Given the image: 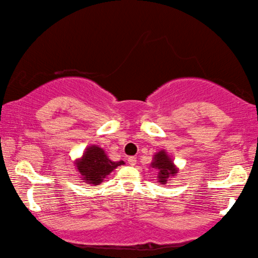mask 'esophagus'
Masks as SVG:
<instances>
[{"label": "esophagus", "instance_id": "obj_1", "mask_svg": "<svg viewBox=\"0 0 258 258\" xmlns=\"http://www.w3.org/2000/svg\"><path fill=\"white\" fill-rule=\"evenodd\" d=\"M127 161H128V164L131 165V166H134L135 164H137V157H128V159H127Z\"/></svg>", "mask_w": 258, "mask_h": 258}]
</instances>
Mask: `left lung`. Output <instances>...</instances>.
Returning a JSON list of instances; mask_svg holds the SVG:
<instances>
[{
	"instance_id": "8db88e82",
	"label": "left lung",
	"mask_w": 258,
	"mask_h": 258,
	"mask_svg": "<svg viewBox=\"0 0 258 258\" xmlns=\"http://www.w3.org/2000/svg\"><path fill=\"white\" fill-rule=\"evenodd\" d=\"M150 166L158 171V182L160 184H165L169 177L175 176L178 172L177 167L173 163L171 156H168L165 150H160L155 154Z\"/></svg>"
}]
</instances>
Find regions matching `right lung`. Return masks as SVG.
<instances>
[{
    "label": "right lung",
    "instance_id": "right-lung-1",
    "mask_svg": "<svg viewBox=\"0 0 258 258\" xmlns=\"http://www.w3.org/2000/svg\"><path fill=\"white\" fill-rule=\"evenodd\" d=\"M124 164L123 160H110L106 151L95 145L87 147L81 158L75 161L77 172L81 174L82 180L86 184L92 185H99L113 169Z\"/></svg>",
    "mask_w": 258,
    "mask_h": 258
}]
</instances>
